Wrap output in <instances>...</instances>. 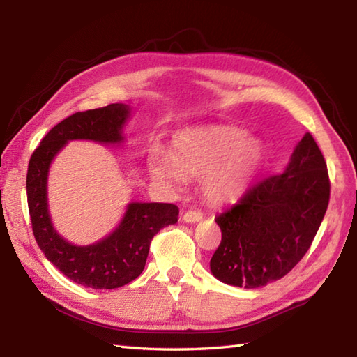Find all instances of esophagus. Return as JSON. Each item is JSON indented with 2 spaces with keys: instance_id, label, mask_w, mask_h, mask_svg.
I'll use <instances>...</instances> for the list:
<instances>
[{
  "instance_id": "esophagus-1",
  "label": "esophagus",
  "mask_w": 357,
  "mask_h": 357,
  "mask_svg": "<svg viewBox=\"0 0 357 357\" xmlns=\"http://www.w3.org/2000/svg\"><path fill=\"white\" fill-rule=\"evenodd\" d=\"M183 219H184V222H198L202 219V213L199 210H187Z\"/></svg>"
}]
</instances>
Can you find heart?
Listing matches in <instances>:
<instances>
[{
    "mask_svg": "<svg viewBox=\"0 0 357 357\" xmlns=\"http://www.w3.org/2000/svg\"><path fill=\"white\" fill-rule=\"evenodd\" d=\"M267 156L264 142L236 127H198L174 135L169 156L149 155L150 176L179 188L184 178H201L206 198L229 202L244 193Z\"/></svg>",
    "mask_w": 357,
    "mask_h": 357,
    "instance_id": "1",
    "label": "heart"
}]
</instances>
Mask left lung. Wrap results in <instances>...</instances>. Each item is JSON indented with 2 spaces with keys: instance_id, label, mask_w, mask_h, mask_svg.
I'll list each match as a JSON object with an SVG mask.
<instances>
[{
  "instance_id": "obj_1",
  "label": "left lung",
  "mask_w": 357,
  "mask_h": 357,
  "mask_svg": "<svg viewBox=\"0 0 357 357\" xmlns=\"http://www.w3.org/2000/svg\"><path fill=\"white\" fill-rule=\"evenodd\" d=\"M328 201L327 162L305 133L282 173L248 187L215 218L222 239L210 261L213 276L244 288L284 278L308 252Z\"/></svg>"
}]
</instances>
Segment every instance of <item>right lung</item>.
Here are the masks:
<instances>
[{"label": "right lung", "instance_id": "1", "mask_svg": "<svg viewBox=\"0 0 357 357\" xmlns=\"http://www.w3.org/2000/svg\"><path fill=\"white\" fill-rule=\"evenodd\" d=\"M130 115L126 104L77 112L44 136L30 156L27 169V204L33 236L44 256L73 282L90 288H118L138 278L155 234L176 224L174 204L130 202L123 221L107 238L92 245H73L53 229L47 208V174L53 158L67 142L89 139L101 144L123 142V127Z\"/></svg>", "mask_w": 357, "mask_h": 357}]
</instances>
